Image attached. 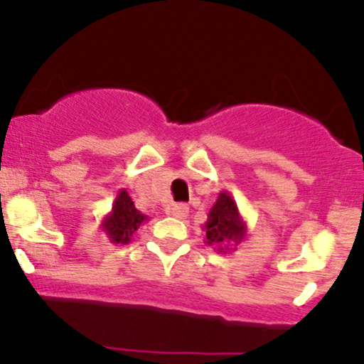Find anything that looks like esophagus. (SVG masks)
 <instances>
[{
  "label": "esophagus",
  "mask_w": 364,
  "mask_h": 364,
  "mask_svg": "<svg viewBox=\"0 0 364 364\" xmlns=\"http://www.w3.org/2000/svg\"><path fill=\"white\" fill-rule=\"evenodd\" d=\"M188 212H190V208H188L185 203H174V205H171L169 208V215L176 217V219H185Z\"/></svg>",
  "instance_id": "34e87169"
}]
</instances>
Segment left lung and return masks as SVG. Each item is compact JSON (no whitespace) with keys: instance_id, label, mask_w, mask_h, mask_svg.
<instances>
[{"instance_id":"8db88e82","label":"left lung","mask_w":364,"mask_h":364,"mask_svg":"<svg viewBox=\"0 0 364 364\" xmlns=\"http://www.w3.org/2000/svg\"><path fill=\"white\" fill-rule=\"evenodd\" d=\"M205 231V245L212 246L217 253H232L236 246L248 236V225L236 200L229 191H220L215 203L208 210L207 223L203 224Z\"/></svg>"}]
</instances>
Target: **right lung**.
<instances>
[{
    "instance_id": "obj_1",
    "label": "right lung",
    "mask_w": 364,
    "mask_h": 364,
    "mask_svg": "<svg viewBox=\"0 0 364 364\" xmlns=\"http://www.w3.org/2000/svg\"><path fill=\"white\" fill-rule=\"evenodd\" d=\"M149 217L144 215L139 208H135L132 196L124 188H121L116 195L109 214L104 215L101 229L114 245H128L133 240L135 232Z\"/></svg>"
}]
</instances>
